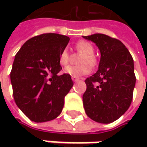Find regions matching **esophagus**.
<instances>
[{
	"label": "esophagus",
	"mask_w": 147,
	"mask_h": 147,
	"mask_svg": "<svg viewBox=\"0 0 147 147\" xmlns=\"http://www.w3.org/2000/svg\"><path fill=\"white\" fill-rule=\"evenodd\" d=\"M71 79H72V81L75 82L79 81V78H78V77H75V76H71Z\"/></svg>",
	"instance_id": "1"
}]
</instances>
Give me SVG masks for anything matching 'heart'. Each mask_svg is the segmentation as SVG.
<instances>
[{"label":"heart","mask_w":147,"mask_h":147,"mask_svg":"<svg viewBox=\"0 0 147 147\" xmlns=\"http://www.w3.org/2000/svg\"><path fill=\"white\" fill-rule=\"evenodd\" d=\"M76 48L78 52L83 53V55L80 59V65H69L65 68L64 72L71 76L79 77L84 75H88L91 71V66H94L96 65V58L94 57V46L87 41H79L76 43ZM70 55L67 49H63L59 56V62L60 65L65 66L69 63ZM89 63V65L88 64Z\"/></svg>","instance_id":"b5f03b06"}]
</instances>
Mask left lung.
Segmentation results:
<instances>
[{"label":"left lung","mask_w":147,"mask_h":147,"mask_svg":"<svg viewBox=\"0 0 147 147\" xmlns=\"http://www.w3.org/2000/svg\"><path fill=\"white\" fill-rule=\"evenodd\" d=\"M100 51L99 70L85 80L82 96L86 114L100 123L118 119L130 106L135 86L132 56L121 41L104 34L83 36Z\"/></svg>","instance_id":"obj_1"}]
</instances>
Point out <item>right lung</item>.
Wrapping results in <instances>:
<instances>
[{
	"label": "right lung",
	"instance_id": "right-lung-1",
	"mask_svg": "<svg viewBox=\"0 0 147 147\" xmlns=\"http://www.w3.org/2000/svg\"><path fill=\"white\" fill-rule=\"evenodd\" d=\"M69 41L66 36L42 34L28 40L15 55L10 73L14 101L33 122L51 121L62 111L73 82L70 75L59 74V56Z\"/></svg>",
	"mask_w": 147,
	"mask_h": 147
}]
</instances>
